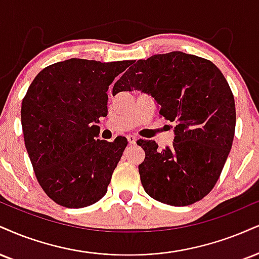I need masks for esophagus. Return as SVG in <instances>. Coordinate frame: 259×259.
I'll return each instance as SVG.
<instances>
[{
  "mask_svg": "<svg viewBox=\"0 0 259 259\" xmlns=\"http://www.w3.org/2000/svg\"><path fill=\"white\" fill-rule=\"evenodd\" d=\"M126 139H127V142H129L130 145H134V143H136V140H138V138H136V136H134V135H127Z\"/></svg>",
  "mask_w": 259,
  "mask_h": 259,
  "instance_id": "1",
  "label": "esophagus"
}]
</instances>
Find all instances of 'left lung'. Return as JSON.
<instances>
[{
	"mask_svg": "<svg viewBox=\"0 0 259 259\" xmlns=\"http://www.w3.org/2000/svg\"><path fill=\"white\" fill-rule=\"evenodd\" d=\"M132 90L154 98L160 117L175 123L170 147L138 141L146 153L139 165L146 193L172 206L201 200L219 181L234 139L235 101L223 73L197 55L157 54L129 67L112 94Z\"/></svg>",
	"mask_w": 259,
	"mask_h": 259,
	"instance_id": "8db88e82",
	"label": "left lung"
}]
</instances>
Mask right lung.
<instances>
[{"label": "right lung", "mask_w": 259, "mask_h": 259, "mask_svg": "<svg viewBox=\"0 0 259 259\" xmlns=\"http://www.w3.org/2000/svg\"><path fill=\"white\" fill-rule=\"evenodd\" d=\"M133 60L68 59L43 68L21 104V125L31 164L45 193L61 206L99 201L127 141L95 139L107 116V90Z\"/></svg>", "instance_id": "right-lung-1"}]
</instances>
